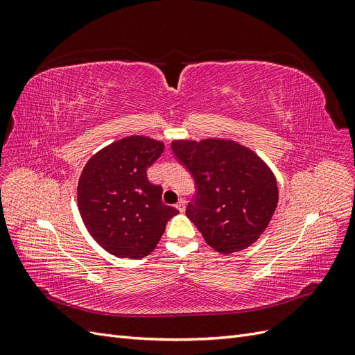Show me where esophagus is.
I'll list each match as a JSON object with an SVG mask.
<instances>
[{
    "label": "esophagus",
    "mask_w": 355,
    "mask_h": 355,
    "mask_svg": "<svg viewBox=\"0 0 355 355\" xmlns=\"http://www.w3.org/2000/svg\"><path fill=\"white\" fill-rule=\"evenodd\" d=\"M185 206H187L185 200H179L178 204H176V209H178L179 211H185Z\"/></svg>",
    "instance_id": "esophagus-1"
}]
</instances>
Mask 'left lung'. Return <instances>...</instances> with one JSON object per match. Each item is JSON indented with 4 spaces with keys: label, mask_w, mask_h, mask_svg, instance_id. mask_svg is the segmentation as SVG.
Listing matches in <instances>:
<instances>
[{
    "label": "left lung",
    "mask_w": 355,
    "mask_h": 355,
    "mask_svg": "<svg viewBox=\"0 0 355 355\" xmlns=\"http://www.w3.org/2000/svg\"><path fill=\"white\" fill-rule=\"evenodd\" d=\"M171 149L196 179L187 216L211 249L228 254L259 240L278 202L277 180L265 161L228 139H179Z\"/></svg>",
    "instance_id": "left-lung-1"
}]
</instances>
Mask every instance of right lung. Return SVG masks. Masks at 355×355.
<instances>
[{
  "mask_svg": "<svg viewBox=\"0 0 355 355\" xmlns=\"http://www.w3.org/2000/svg\"><path fill=\"white\" fill-rule=\"evenodd\" d=\"M164 151L148 136H127L102 148L84 166L77 201L94 241L116 257L141 259L151 253L179 211L161 201L163 188L146 170Z\"/></svg>",
  "mask_w": 355,
  "mask_h": 355,
  "instance_id": "add662e5",
  "label": "right lung"
}]
</instances>
